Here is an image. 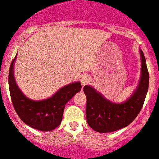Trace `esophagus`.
<instances>
[{
  "label": "esophagus",
  "mask_w": 159,
  "mask_h": 159,
  "mask_svg": "<svg viewBox=\"0 0 159 159\" xmlns=\"http://www.w3.org/2000/svg\"><path fill=\"white\" fill-rule=\"evenodd\" d=\"M89 82V77L88 75H86V74L83 75L81 78V85H82V86H84V85H85L86 84H88Z\"/></svg>",
  "instance_id": "obj_1"
}]
</instances>
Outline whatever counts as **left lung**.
<instances>
[{"label": "left lung", "mask_w": 159, "mask_h": 159, "mask_svg": "<svg viewBox=\"0 0 159 159\" xmlns=\"http://www.w3.org/2000/svg\"><path fill=\"white\" fill-rule=\"evenodd\" d=\"M141 76L138 86L123 103L116 104L107 100L93 87L85 85L83 89L86 96V120L90 128L100 133H107L125 128L132 122L143 105L149 85V73L142 50Z\"/></svg>", "instance_id": "1"}]
</instances>
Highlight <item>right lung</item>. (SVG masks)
<instances>
[{"mask_svg":"<svg viewBox=\"0 0 159 159\" xmlns=\"http://www.w3.org/2000/svg\"><path fill=\"white\" fill-rule=\"evenodd\" d=\"M16 55L12 60L8 73L10 96L15 111L21 120L31 128L42 131H52L62 122L66 104L81 91V82L68 84L51 97L42 101L29 99L23 93L15 81L14 66Z\"/></svg>","mask_w":159,"mask_h":159,"instance_id":"obj_1","label":"right lung"}]
</instances>
